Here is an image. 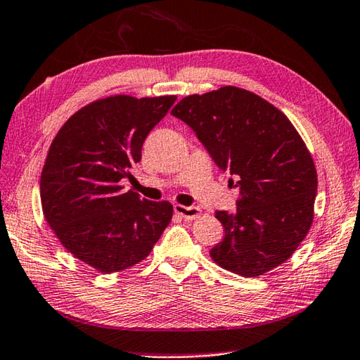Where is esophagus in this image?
<instances>
[{"instance_id": "1", "label": "esophagus", "mask_w": 360, "mask_h": 360, "mask_svg": "<svg viewBox=\"0 0 360 360\" xmlns=\"http://www.w3.org/2000/svg\"><path fill=\"white\" fill-rule=\"evenodd\" d=\"M174 211L183 219H188V221H193V219H195L200 214V210L197 207H183V205H179V203L174 205Z\"/></svg>"}]
</instances>
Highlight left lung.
I'll return each instance as SVG.
<instances>
[{"label":"left lung","instance_id":"1","mask_svg":"<svg viewBox=\"0 0 360 360\" xmlns=\"http://www.w3.org/2000/svg\"><path fill=\"white\" fill-rule=\"evenodd\" d=\"M171 113L239 189L236 211H216L225 234L211 258L242 276L281 266L309 231L317 195L312 157L288 116L238 86L193 94Z\"/></svg>","mask_w":360,"mask_h":360}]
</instances>
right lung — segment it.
<instances>
[{
    "mask_svg": "<svg viewBox=\"0 0 360 360\" xmlns=\"http://www.w3.org/2000/svg\"><path fill=\"white\" fill-rule=\"evenodd\" d=\"M177 96H110L80 108L58 130L40 179L46 222L62 245L102 274L135 266L172 219L169 202L122 191L149 131Z\"/></svg>",
    "mask_w": 360,
    "mask_h": 360,
    "instance_id": "1",
    "label": "right lung"
}]
</instances>
